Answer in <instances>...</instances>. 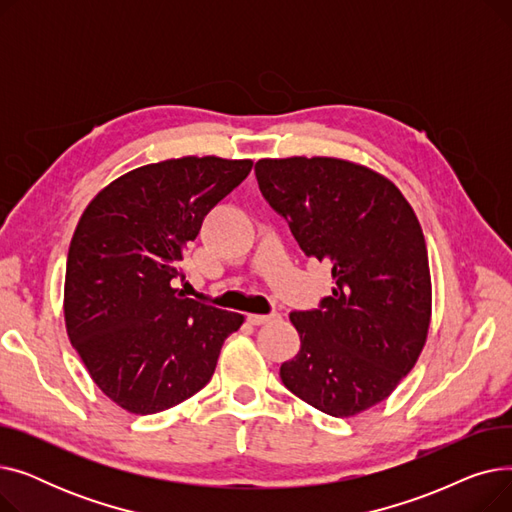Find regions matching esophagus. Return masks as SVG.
<instances>
[{"mask_svg":"<svg viewBox=\"0 0 512 512\" xmlns=\"http://www.w3.org/2000/svg\"><path fill=\"white\" fill-rule=\"evenodd\" d=\"M280 315L278 313H270V315H247V321L251 326H265L272 324V321H278Z\"/></svg>","mask_w":512,"mask_h":512,"instance_id":"1","label":"esophagus"}]
</instances>
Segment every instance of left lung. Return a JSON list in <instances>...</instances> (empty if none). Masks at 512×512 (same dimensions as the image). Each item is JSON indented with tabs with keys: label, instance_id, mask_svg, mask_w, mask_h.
<instances>
[{
	"label": "left lung",
	"instance_id": "1",
	"mask_svg": "<svg viewBox=\"0 0 512 512\" xmlns=\"http://www.w3.org/2000/svg\"><path fill=\"white\" fill-rule=\"evenodd\" d=\"M259 191L307 257L332 265L319 309L292 311L301 351L284 386L332 417L388 398L415 367L432 321L423 230L386 176L338 157L259 159Z\"/></svg>",
	"mask_w": 512,
	"mask_h": 512
}]
</instances>
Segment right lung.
Wrapping results in <instances>:
<instances>
[{"label": "right lung", "mask_w": 512, "mask_h": 512, "mask_svg": "<svg viewBox=\"0 0 512 512\" xmlns=\"http://www.w3.org/2000/svg\"><path fill=\"white\" fill-rule=\"evenodd\" d=\"M251 159L186 155L130 170L80 215L64 284L66 332L97 388L134 415L197 394L245 317L172 286L205 215L249 176Z\"/></svg>", "instance_id": "obj_1"}]
</instances>
